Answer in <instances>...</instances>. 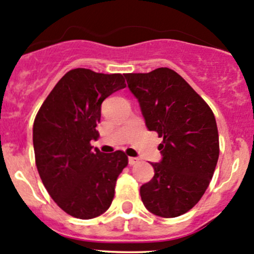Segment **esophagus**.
I'll return each instance as SVG.
<instances>
[{
  "instance_id": "obj_1",
  "label": "esophagus",
  "mask_w": 254,
  "mask_h": 254,
  "mask_svg": "<svg viewBox=\"0 0 254 254\" xmlns=\"http://www.w3.org/2000/svg\"><path fill=\"white\" fill-rule=\"evenodd\" d=\"M138 162H140V159H138L137 157H129V164H130V165L137 164Z\"/></svg>"
}]
</instances>
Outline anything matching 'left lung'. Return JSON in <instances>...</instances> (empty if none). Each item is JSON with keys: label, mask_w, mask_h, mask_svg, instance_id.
Listing matches in <instances>:
<instances>
[{"label": "left lung", "mask_w": 254, "mask_h": 254, "mask_svg": "<svg viewBox=\"0 0 254 254\" xmlns=\"http://www.w3.org/2000/svg\"><path fill=\"white\" fill-rule=\"evenodd\" d=\"M124 76L147 129L163 137L162 159L151 163L154 175L140 188L141 199L154 215L179 217L201 199L214 174L219 158L214 114L172 69Z\"/></svg>", "instance_id": "left-lung-1"}]
</instances>
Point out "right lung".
<instances>
[{"label": "right lung", "mask_w": 254, "mask_h": 254, "mask_svg": "<svg viewBox=\"0 0 254 254\" xmlns=\"http://www.w3.org/2000/svg\"><path fill=\"white\" fill-rule=\"evenodd\" d=\"M125 86L122 74L73 69L37 112L33 127L37 172L53 201L71 217L96 218L113 201L127 156L123 151L103 153L90 142L98 137L102 102Z\"/></svg>", "instance_id": "right-lung-1"}]
</instances>
